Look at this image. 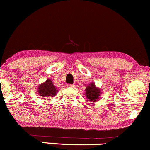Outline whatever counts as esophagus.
I'll list each match as a JSON object with an SVG mask.
<instances>
[{"mask_svg":"<svg viewBox=\"0 0 150 150\" xmlns=\"http://www.w3.org/2000/svg\"><path fill=\"white\" fill-rule=\"evenodd\" d=\"M74 86V84H68V85H67L68 87H73Z\"/></svg>","mask_w":150,"mask_h":150,"instance_id":"34e87169","label":"esophagus"}]
</instances>
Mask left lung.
Listing matches in <instances>:
<instances>
[{
  "instance_id": "8db88e82",
  "label": "left lung",
  "mask_w": 150,
  "mask_h": 150,
  "mask_svg": "<svg viewBox=\"0 0 150 150\" xmlns=\"http://www.w3.org/2000/svg\"><path fill=\"white\" fill-rule=\"evenodd\" d=\"M85 91V95L86 98L89 99V101L95 102L100 98V90L95 86L93 83L91 84H89V86L86 87Z\"/></svg>"
}]
</instances>
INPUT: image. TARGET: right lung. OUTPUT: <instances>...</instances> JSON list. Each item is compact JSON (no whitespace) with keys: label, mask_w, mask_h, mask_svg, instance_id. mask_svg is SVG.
I'll list each match as a JSON object with an SVG mask.
<instances>
[{"label":"right lung","mask_w":150,"mask_h":150,"mask_svg":"<svg viewBox=\"0 0 150 150\" xmlns=\"http://www.w3.org/2000/svg\"><path fill=\"white\" fill-rule=\"evenodd\" d=\"M58 89H56L53 83L50 79H47L44 84H40L38 87V93L41 97L55 96Z\"/></svg>","instance_id":"obj_1"}]
</instances>
